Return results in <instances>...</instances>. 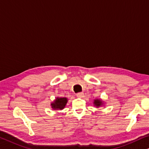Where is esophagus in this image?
Returning <instances> with one entry per match:
<instances>
[{"instance_id":"obj_1","label":"esophagus","mask_w":149,"mask_h":149,"mask_svg":"<svg viewBox=\"0 0 149 149\" xmlns=\"http://www.w3.org/2000/svg\"><path fill=\"white\" fill-rule=\"evenodd\" d=\"M83 95H84V93H82V92L78 93L77 94V97H83Z\"/></svg>"}]
</instances>
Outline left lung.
<instances>
[{"mask_svg":"<svg viewBox=\"0 0 149 149\" xmlns=\"http://www.w3.org/2000/svg\"><path fill=\"white\" fill-rule=\"evenodd\" d=\"M94 104H95L97 107H100V105H101V104H102V102H101V100H98V99L97 100H95Z\"/></svg>","mask_w":149,"mask_h":149,"instance_id":"obj_1","label":"left lung"}]
</instances>
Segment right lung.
Here are the masks:
<instances>
[{
  "instance_id": "add662e5",
  "label": "right lung",
  "mask_w": 149,
  "mask_h": 149,
  "mask_svg": "<svg viewBox=\"0 0 149 149\" xmlns=\"http://www.w3.org/2000/svg\"><path fill=\"white\" fill-rule=\"evenodd\" d=\"M67 102V98H57L54 102L51 104L52 108L54 109H63Z\"/></svg>"
}]
</instances>
